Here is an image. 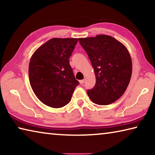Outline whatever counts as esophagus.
Segmentation results:
<instances>
[{
    "instance_id": "obj_1",
    "label": "esophagus",
    "mask_w": 155,
    "mask_h": 155,
    "mask_svg": "<svg viewBox=\"0 0 155 155\" xmlns=\"http://www.w3.org/2000/svg\"><path fill=\"white\" fill-rule=\"evenodd\" d=\"M85 79H83V80H81L80 81V83L81 84V85H83V83H85Z\"/></svg>"
}]
</instances>
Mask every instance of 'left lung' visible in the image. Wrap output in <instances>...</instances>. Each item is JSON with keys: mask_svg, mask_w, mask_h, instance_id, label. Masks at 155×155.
Wrapping results in <instances>:
<instances>
[{"mask_svg": "<svg viewBox=\"0 0 155 155\" xmlns=\"http://www.w3.org/2000/svg\"><path fill=\"white\" fill-rule=\"evenodd\" d=\"M87 52L96 75L94 87L87 93L99 105L116 101L127 90L132 75V61L127 48L111 36L78 39Z\"/></svg>", "mask_w": 155, "mask_h": 155, "instance_id": "8db88e82", "label": "left lung"}]
</instances>
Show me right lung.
Wrapping results in <instances>:
<instances>
[{
	"instance_id": "1",
	"label": "right lung",
	"mask_w": 155,
	"mask_h": 155,
	"mask_svg": "<svg viewBox=\"0 0 155 155\" xmlns=\"http://www.w3.org/2000/svg\"><path fill=\"white\" fill-rule=\"evenodd\" d=\"M77 41V38H52L31 57L28 66L31 86L47 106L60 108L66 105L79 84L69 61Z\"/></svg>"
}]
</instances>
